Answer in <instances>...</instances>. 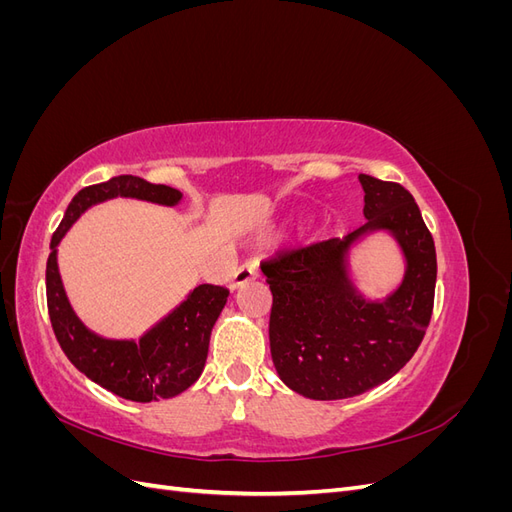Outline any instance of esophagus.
Wrapping results in <instances>:
<instances>
[{
    "instance_id": "34e87169",
    "label": "esophagus",
    "mask_w": 512,
    "mask_h": 512,
    "mask_svg": "<svg viewBox=\"0 0 512 512\" xmlns=\"http://www.w3.org/2000/svg\"><path fill=\"white\" fill-rule=\"evenodd\" d=\"M258 277V265L256 262H245L230 277V290H239L241 286H245L247 282H252Z\"/></svg>"
}]
</instances>
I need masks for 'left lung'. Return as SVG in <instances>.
<instances>
[{"label": "left lung", "mask_w": 512, "mask_h": 512, "mask_svg": "<svg viewBox=\"0 0 512 512\" xmlns=\"http://www.w3.org/2000/svg\"><path fill=\"white\" fill-rule=\"evenodd\" d=\"M359 181L361 228L262 265L273 294L275 371L307 399H348L391 380L421 346L431 318L438 265L421 209L399 183ZM374 234L391 236L405 260L386 298H367L351 271L353 254Z\"/></svg>", "instance_id": "obj_1"}]
</instances>
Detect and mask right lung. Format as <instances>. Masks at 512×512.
<instances>
[{
	"label": "right lung",
	"instance_id": "obj_1",
	"mask_svg": "<svg viewBox=\"0 0 512 512\" xmlns=\"http://www.w3.org/2000/svg\"><path fill=\"white\" fill-rule=\"evenodd\" d=\"M113 198L177 207L183 194L170 185H153L132 175H119L83 188L72 198L51 239V254L46 260V303L57 342L81 374L123 399L149 404L177 397L203 374L211 331L226 305L228 290L211 284L196 286L138 339H115L91 331L76 316L61 282L57 247L87 209Z\"/></svg>",
	"mask_w": 512,
	"mask_h": 512
}]
</instances>
